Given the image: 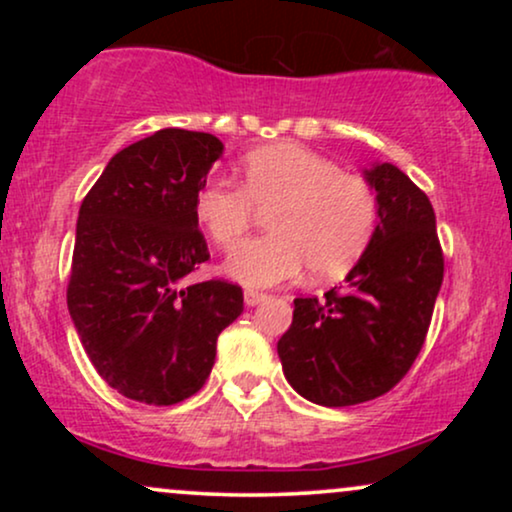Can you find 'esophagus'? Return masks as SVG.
Returning <instances> with one entry per match:
<instances>
[{
    "label": "esophagus",
    "mask_w": 512,
    "mask_h": 512,
    "mask_svg": "<svg viewBox=\"0 0 512 512\" xmlns=\"http://www.w3.org/2000/svg\"><path fill=\"white\" fill-rule=\"evenodd\" d=\"M243 298H245V305H250V308H252V305L262 303L264 298H267V296H264V293H260V291H252V289H248V291L243 293Z\"/></svg>",
    "instance_id": "34e87169"
}]
</instances>
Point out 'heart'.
<instances>
[{
  "mask_svg": "<svg viewBox=\"0 0 512 512\" xmlns=\"http://www.w3.org/2000/svg\"><path fill=\"white\" fill-rule=\"evenodd\" d=\"M243 187L207 180L195 195V216L223 250L243 240L255 209L267 211L272 233L228 255L226 274L264 289L308 272L339 279L368 248L378 223V199L366 178L344 173L330 158L281 142L250 151L240 163Z\"/></svg>",
  "mask_w": 512,
  "mask_h": 512,
  "instance_id": "b5f03b06",
  "label": "heart"
}]
</instances>
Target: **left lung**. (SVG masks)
Returning a JSON list of instances; mask_svg holds the SVG:
<instances>
[{
	"instance_id": "left-lung-1",
	"label": "left lung",
	"mask_w": 512,
	"mask_h": 512,
	"mask_svg": "<svg viewBox=\"0 0 512 512\" xmlns=\"http://www.w3.org/2000/svg\"><path fill=\"white\" fill-rule=\"evenodd\" d=\"M378 199V223L346 286L293 301L276 344L286 380L322 407H351L390 392L424 346L443 284L436 214L392 163L363 170Z\"/></svg>"
}]
</instances>
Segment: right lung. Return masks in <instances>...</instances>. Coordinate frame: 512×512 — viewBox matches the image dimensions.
<instances>
[{"label": "right lung", "instance_id": "obj_1", "mask_svg": "<svg viewBox=\"0 0 512 512\" xmlns=\"http://www.w3.org/2000/svg\"><path fill=\"white\" fill-rule=\"evenodd\" d=\"M223 144L168 127L117 151L79 209L67 305L98 375L127 399L170 407L207 383L243 289L180 286L209 260L195 195Z\"/></svg>", "mask_w": 512, "mask_h": 512}]
</instances>
